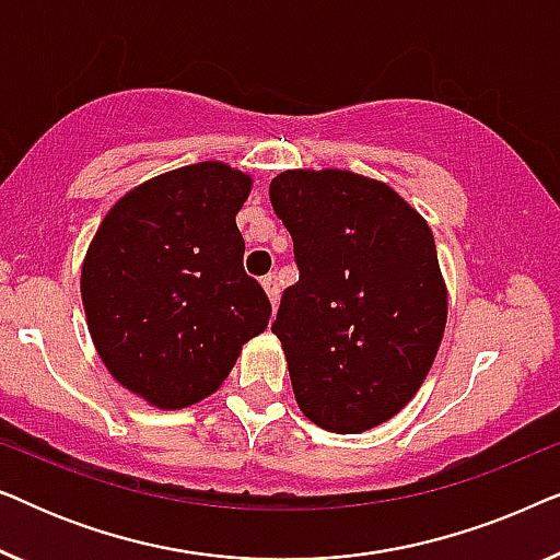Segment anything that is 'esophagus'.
Returning <instances> with one entry per match:
<instances>
[{
	"label": "esophagus",
	"instance_id": "1",
	"mask_svg": "<svg viewBox=\"0 0 560 560\" xmlns=\"http://www.w3.org/2000/svg\"><path fill=\"white\" fill-rule=\"evenodd\" d=\"M262 288H265V293H267V298H270V303H272V308H275V305H278V301H280L278 278H275V275H267V278H262Z\"/></svg>",
	"mask_w": 560,
	"mask_h": 560
}]
</instances>
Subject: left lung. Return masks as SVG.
I'll return each mask as SVG.
<instances>
[{
	"label": "left lung",
	"instance_id": "left-lung-1",
	"mask_svg": "<svg viewBox=\"0 0 560 560\" xmlns=\"http://www.w3.org/2000/svg\"><path fill=\"white\" fill-rule=\"evenodd\" d=\"M270 203L301 272L272 324L295 400L326 431H370L418 393L446 328L431 229L349 171L280 173Z\"/></svg>",
	"mask_w": 560,
	"mask_h": 560
}]
</instances>
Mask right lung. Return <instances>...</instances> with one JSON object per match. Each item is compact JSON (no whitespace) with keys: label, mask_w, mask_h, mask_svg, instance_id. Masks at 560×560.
<instances>
[{"label":"right lung","mask_w":560,"mask_h":560,"mask_svg":"<svg viewBox=\"0 0 560 560\" xmlns=\"http://www.w3.org/2000/svg\"><path fill=\"white\" fill-rule=\"evenodd\" d=\"M249 188L224 163L158 175L114 203L83 259L98 357L155 408L217 393L242 343L270 324V298L242 265L236 211Z\"/></svg>","instance_id":"add662e5"}]
</instances>
